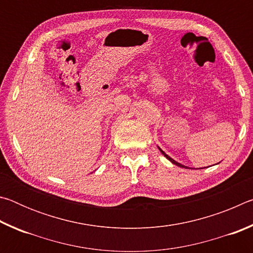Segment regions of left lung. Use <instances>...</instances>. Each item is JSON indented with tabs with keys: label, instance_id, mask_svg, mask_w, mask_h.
I'll list each match as a JSON object with an SVG mask.
<instances>
[{
	"label": "left lung",
	"instance_id": "1",
	"mask_svg": "<svg viewBox=\"0 0 253 253\" xmlns=\"http://www.w3.org/2000/svg\"><path fill=\"white\" fill-rule=\"evenodd\" d=\"M158 149H160V151H161V153L163 154V155H164V156H165L166 158H168V160H169V161H170V162H172V163H173V164H175V165H177V166H179V168H185V169H187V168H186V166H184V165H182V164H179V163H177L176 161H174V160H173V158H170V157H169V156L168 155V154H165L164 152H163V151H162V149H161L160 147H158Z\"/></svg>",
	"mask_w": 253,
	"mask_h": 253
}]
</instances>
